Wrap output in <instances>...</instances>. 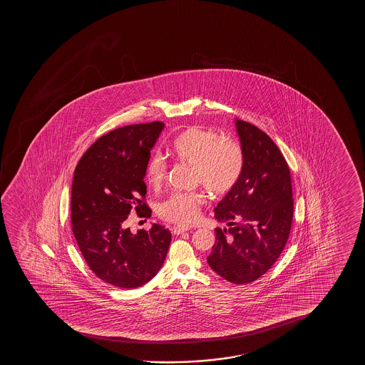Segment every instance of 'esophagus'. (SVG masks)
<instances>
[{
  "mask_svg": "<svg viewBox=\"0 0 365 365\" xmlns=\"http://www.w3.org/2000/svg\"><path fill=\"white\" fill-rule=\"evenodd\" d=\"M187 230H190V228H185V227H180V225H175L172 228V233L173 235H182V233H185Z\"/></svg>",
  "mask_w": 365,
  "mask_h": 365,
  "instance_id": "1",
  "label": "esophagus"
}]
</instances>
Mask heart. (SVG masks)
I'll use <instances>...</instances> for the list:
<instances>
[{
  "instance_id": "obj_1",
  "label": "heart",
  "mask_w": 365,
  "mask_h": 365,
  "mask_svg": "<svg viewBox=\"0 0 365 365\" xmlns=\"http://www.w3.org/2000/svg\"><path fill=\"white\" fill-rule=\"evenodd\" d=\"M175 160L192 165V178L215 195L228 193L240 180L243 170V152L233 140L222 138L215 130L190 127L170 145ZM167 177V162L155 153L145 165V180L152 188H160ZM203 197L195 192H175L160 203V218L180 225H190L198 218Z\"/></svg>"
}]
</instances>
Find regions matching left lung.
Returning <instances> with one entry per match:
<instances>
[{
  "label": "left lung",
  "instance_id": "obj_1",
  "mask_svg": "<svg viewBox=\"0 0 365 365\" xmlns=\"http://www.w3.org/2000/svg\"><path fill=\"white\" fill-rule=\"evenodd\" d=\"M235 127L243 152L237 185L215 207L230 230H215L207 262L235 284L260 278L284 250L293 220V192L288 163L269 135L242 120Z\"/></svg>",
  "mask_w": 365,
  "mask_h": 365
}]
</instances>
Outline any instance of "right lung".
I'll return each instance as SVG.
<instances>
[{"label": "right lung", "instance_id": "obj_1", "mask_svg": "<svg viewBox=\"0 0 365 365\" xmlns=\"http://www.w3.org/2000/svg\"><path fill=\"white\" fill-rule=\"evenodd\" d=\"M165 123L120 127L100 137L76 167L71 192L72 232L91 270L118 288H138L163 264L170 232L153 225L133 235L130 212L150 218L145 165Z\"/></svg>", "mask_w": 365, "mask_h": 365}]
</instances>
